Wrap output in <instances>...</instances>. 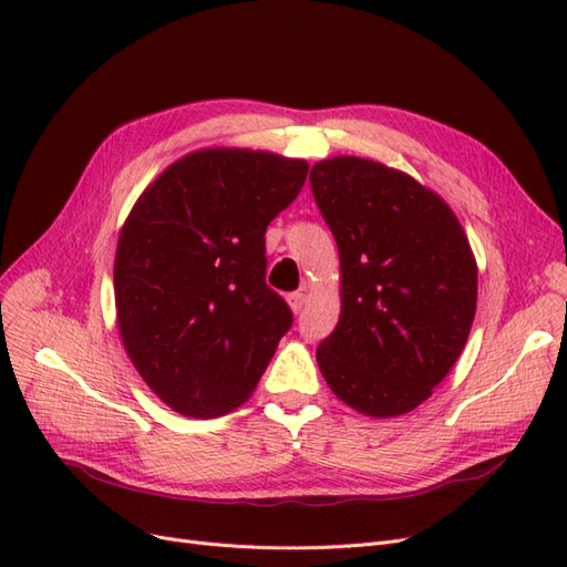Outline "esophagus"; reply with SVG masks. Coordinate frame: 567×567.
<instances>
[{"label":"esophagus","mask_w":567,"mask_h":567,"mask_svg":"<svg viewBox=\"0 0 567 567\" xmlns=\"http://www.w3.org/2000/svg\"><path fill=\"white\" fill-rule=\"evenodd\" d=\"M305 302H307V296L302 293V290H296V293H290V296H288V305H290V310H293L296 315H298V312H302Z\"/></svg>","instance_id":"obj_1"}]
</instances>
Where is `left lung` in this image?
<instances>
[{
	"label": "left lung",
	"mask_w": 567,
	"mask_h": 567,
	"mask_svg": "<svg viewBox=\"0 0 567 567\" xmlns=\"http://www.w3.org/2000/svg\"><path fill=\"white\" fill-rule=\"evenodd\" d=\"M310 184L340 252V319L317 348L348 406L388 419L416 409L466 346L477 267L456 215L383 163L338 156Z\"/></svg>",
	"instance_id": "1"
}]
</instances>
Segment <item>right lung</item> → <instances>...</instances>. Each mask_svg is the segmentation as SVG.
<instances>
[{
    "mask_svg": "<svg viewBox=\"0 0 567 567\" xmlns=\"http://www.w3.org/2000/svg\"><path fill=\"white\" fill-rule=\"evenodd\" d=\"M305 161L203 148L169 165L117 238V329L146 385L192 419L248 400L293 326L265 281V231L307 179Z\"/></svg>",
    "mask_w": 567,
    "mask_h": 567,
    "instance_id": "1",
    "label": "right lung"
}]
</instances>
